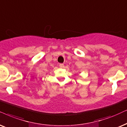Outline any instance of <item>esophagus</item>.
<instances>
[{
  "label": "esophagus",
  "instance_id": "esophagus-1",
  "mask_svg": "<svg viewBox=\"0 0 127 127\" xmlns=\"http://www.w3.org/2000/svg\"><path fill=\"white\" fill-rule=\"evenodd\" d=\"M59 67H61V68H63V67H64V64L63 63H61L59 64Z\"/></svg>",
  "mask_w": 127,
  "mask_h": 127
}]
</instances>
